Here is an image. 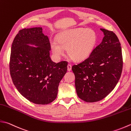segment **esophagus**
<instances>
[{
	"mask_svg": "<svg viewBox=\"0 0 131 131\" xmlns=\"http://www.w3.org/2000/svg\"><path fill=\"white\" fill-rule=\"evenodd\" d=\"M68 70L69 71H70L71 70V65H70V64H68Z\"/></svg>",
	"mask_w": 131,
	"mask_h": 131,
	"instance_id": "34e87169",
	"label": "esophagus"
}]
</instances>
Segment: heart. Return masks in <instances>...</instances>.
<instances>
[{"label": "heart", "instance_id": "1", "mask_svg": "<svg viewBox=\"0 0 131 131\" xmlns=\"http://www.w3.org/2000/svg\"><path fill=\"white\" fill-rule=\"evenodd\" d=\"M97 35L93 30L82 28L66 30L59 36L58 41L50 42L52 53L57 58L65 54L68 49L70 57L75 61H82L91 55L97 43Z\"/></svg>", "mask_w": 131, "mask_h": 131}]
</instances>
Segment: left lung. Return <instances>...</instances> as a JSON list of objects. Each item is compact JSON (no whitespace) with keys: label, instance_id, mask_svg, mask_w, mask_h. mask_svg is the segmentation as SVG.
<instances>
[{"label":"left lung","instance_id":"left-lung-1","mask_svg":"<svg viewBox=\"0 0 131 131\" xmlns=\"http://www.w3.org/2000/svg\"><path fill=\"white\" fill-rule=\"evenodd\" d=\"M104 37L89 58L73 66L77 95L86 102L101 101L113 90L121 76V45L112 31L101 28Z\"/></svg>","mask_w":131,"mask_h":131}]
</instances>
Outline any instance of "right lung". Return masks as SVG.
I'll return each instance as SVG.
<instances>
[{
	"label": "right lung",
	"mask_w": 131,
	"mask_h": 131,
	"mask_svg": "<svg viewBox=\"0 0 131 131\" xmlns=\"http://www.w3.org/2000/svg\"><path fill=\"white\" fill-rule=\"evenodd\" d=\"M50 49L41 27L20 30L13 41L9 62L13 83L33 103L47 104L54 101L59 83L67 71V62L51 60Z\"/></svg>",
	"instance_id": "add662e5"
}]
</instances>
